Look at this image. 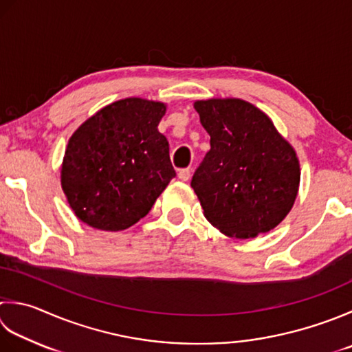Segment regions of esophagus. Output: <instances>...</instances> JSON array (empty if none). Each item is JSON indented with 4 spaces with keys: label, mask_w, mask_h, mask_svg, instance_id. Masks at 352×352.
<instances>
[{
    "label": "esophagus",
    "mask_w": 352,
    "mask_h": 352,
    "mask_svg": "<svg viewBox=\"0 0 352 352\" xmlns=\"http://www.w3.org/2000/svg\"><path fill=\"white\" fill-rule=\"evenodd\" d=\"M178 178H180L182 182H188L190 178V169H182L178 170Z\"/></svg>",
    "instance_id": "1"
}]
</instances>
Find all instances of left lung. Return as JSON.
<instances>
[{"mask_svg":"<svg viewBox=\"0 0 352 352\" xmlns=\"http://www.w3.org/2000/svg\"><path fill=\"white\" fill-rule=\"evenodd\" d=\"M210 151L190 186L208 221L238 239L276 227L292 210L300 169L294 149L272 120L241 99L195 102Z\"/></svg>","mask_w":352,"mask_h":352,"instance_id":"8db88e82","label":"left lung"}]
</instances>
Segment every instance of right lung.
Masks as SVG:
<instances>
[{"label": "right lung", "instance_id": "add662e5", "mask_svg": "<svg viewBox=\"0 0 352 352\" xmlns=\"http://www.w3.org/2000/svg\"><path fill=\"white\" fill-rule=\"evenodd\" d=\"M166 105L129 98L102 108L68 140L60 183L80 221L117 232L146 217L175 177L158 123Z\"/></svg>", "mask_w": 352, "mask_h": 352}]
</instances>
